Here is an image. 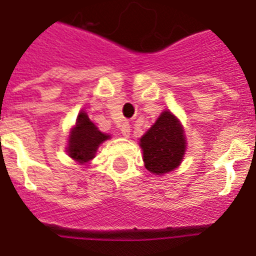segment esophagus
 <instances>
[{
    "mask_svg": "<svg viewBox=\"0 0 256 256\" xmlns=\"http://www.w3.org/2000/svg\"><path fill=\"white\" fill-rule=\"evenodd\" d=\"M130 125H128V122H124V124H122L121 125V132H122V135H124V136L125 138H128L130 136Z\"/></svg>",
    "mask_w": 256,
    "mask_h": 256,
    "instance_id": "1",
    "label": "esophagus"
}]
</instances>
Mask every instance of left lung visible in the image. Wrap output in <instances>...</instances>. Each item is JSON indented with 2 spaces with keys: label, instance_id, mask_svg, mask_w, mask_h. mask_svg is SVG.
<instances>
[{
  "label": "left lung",
  "instance_id": "1",
  "mask_svg": "<svg viewBox=\"0 0 256 256\" xmlns=\"http://www.w3.org/2000/svg\"><path fill=\"white\" fill-rule=\"evenodd\" d=\"M144 166L156 175H165L179 168L186 150V132L176 116L165 110L139 139Z\"/></svg>",
  "mask_w": 256,
  "mask_h": 256
}]
</instances>
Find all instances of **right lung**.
<instances>
[{
	"label": "right lung",
	"instance_id": "1",
	"mask_svg": "<svg viewBox=\"0 0 256 256\" xmlns=\"http://www.w3.org/2000/svg\"><path fill=\"white\" fill-rule=\"evenodd\" d=\"M110 138V134H104L98 128L85 110H81L74 126L70 130L66 153L78 165H85L94 158L100 144Z\"/></svg>",
	"mask_w": 256,
	"mask_h": 256
}]
</instances>
